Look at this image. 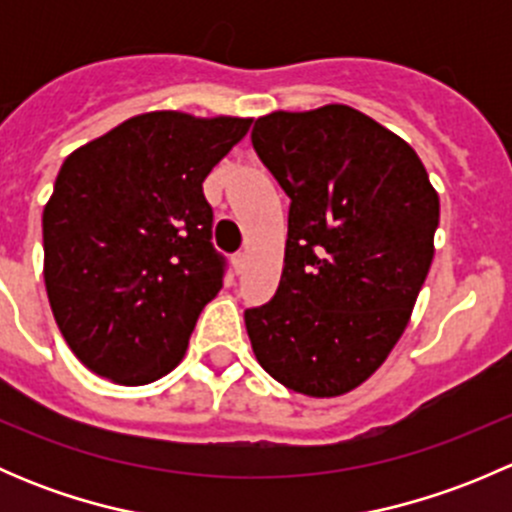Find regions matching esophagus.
I'll return each mask as SVG.
<instances>
[{"label":"esophagus","instance_id":"obj_1","mask_svg":"<svg viewBox=\"0 0 512 512\" xmlns=\"http://www.w3.org/2000/svg\"><path fill=\"white\" fill-rule=\"evenodd\" d=\"M232 267H235L237 275H242V272H245V267H247L245 252H235V255H232Z\"/></svg>","mask_w":512,"mask_h":512}]
</instances>
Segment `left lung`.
<instances>
[{"instance_id":"8db88e82","label":"left lung","mask_w":512,"mask_h":512,"mask_svg":"<svg viewBox=\"0 0 512 512\" xmlns=\"http://www.w3.org/2000/svg\"><path fill=\"white\" fill-rule=\"evenodd\" d=\"M252 146L289 195L280 287L245 309L252 352L297 394H347L409 324L438 195L409 143L342 103L257 118Z\"/></svg>"}]
</instances>
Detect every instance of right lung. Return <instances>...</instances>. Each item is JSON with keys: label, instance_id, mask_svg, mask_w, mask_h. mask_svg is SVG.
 Returning a JSON list of instances; mask_svg holds the SVG:
<instances>
[{"label": "right lung", "instance_id": "obj_1", "mask_svg": "<svg viewBox=\"0 0 512 512\" xmlns=\"http://www.w3.org/2000/svg\"><path fill=\"white\" fill-rule=\"evenodd\" d=\"M250 118L153 111L71 153L44 208V282L71 352L123 386L178 366L220 292L203 180Z\"/></svg>", "mask_w": 512, "mask_h": 512}]
</instances>
